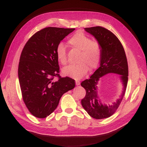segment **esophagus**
Instances as JSON below:
<instances>
[{
	"label": "esophagus",
	"instance_id": "obj_1",
	"mask_svg": "<svg viewBox=\"0 0 147 147\" xmlns=\"http://www.w3.org/2000/svg\"><path fill=\"white\" fill-rule=\"evenodd\" d=\"M75 82H76V86H79L80 84V82L79 80H76Z\"/></svg>",
	"mask_w": 147,
	"mask_h": 147
}]
</instances>
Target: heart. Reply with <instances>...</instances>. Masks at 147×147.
<instances>
[{"label": "heart", "instance_id": "obj_1", "mask_svg": "<svg viewBox=\"0 0 147 147\" xmlns=\"http://www.w3.org/2000/svg\"><path fill=\"white\" fill-rule=\"evenodd\" d=\"M68 43L72 47L80 51V54L77 61L78 64L63 69L62 72L65 75L80 79L88 73L89 69L94 70L98 67L101 60L102 49L97 41H92L82 32H78L69 39ZM56 55L59 63L65 65L67 63V50L62 43L57 46Z\"/></svg>", "mask_w": 147, "mask_h": 147}]
</instances>
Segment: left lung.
Masks as SVG:
<instances>
[{
  "instance_id": "1",
  "label": "left lung",
  "mask_w": 147,
  "mask_h": 147,
  "mask_svg": "<svg viewBox=\"0 0 147 147\" xmlns=\"http://www.w3.org/2000/svg\"><path fill=\"white\" fill-rule=\"evenodd\" d=\"M85 30L93 35L100 44L102 49L100 66L89 79L81 83L86 89L85 97L82 99L83 108L91 117L96 119L108 118L118 109L125 94L128 83V66L125 51L115 34L102 26L85 28ZM108 73L121 74L123 91L120 98L115 103L109 105H104L99 99L96 88L99 78Z\"/></svg>"
}]
</instances>
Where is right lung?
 <instances>
[{"label": "right lung", "instance_id": "1", "mask_svg": "<svg viewBox=\"0 0 147 147\" xmlns=\"http://www.w3.org/2000/svg\"><path fill=\"white\" fill-rule=\"evenodd\" d=\"M74 28L47 27L37 32L24 45L19 59L18 76L22 97L28 111L45 118L56 109L63 94L73 89L75 81L59 75L56 50ZM56 77L58 80L55 81Z\"/></svg>", "mask_w": 147, "mask_h": 147}]
</instances>
